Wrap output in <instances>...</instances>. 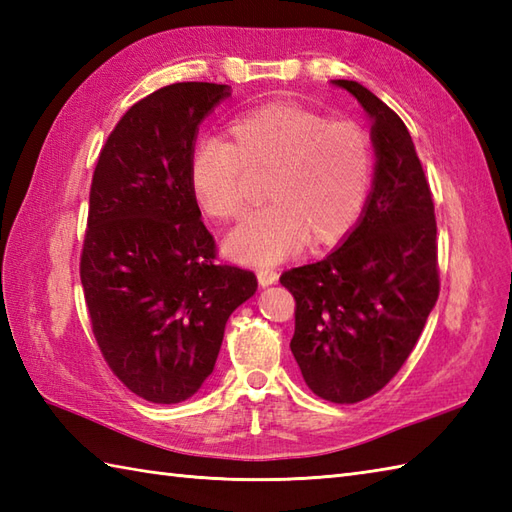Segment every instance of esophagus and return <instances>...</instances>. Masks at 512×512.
Wrapping results in <instances>:
<instances>
[{
    "mask_svg": "<svg viewBox=\"0 0 512 512\" xmlns=\"http://www.w3.org/2000/svg\"><path fill=\"white\" fill-rule=\"evenodd\" d=\"M277 279H279V273L273 268H259L257 270V281H259V286H262V288L273 286Z\"/></svg>",
    "mask_w": 512,
    "mask_h": 512,
    "instance_id": "esophagus-1",
    "label": "esophagus"
}]
</instances>
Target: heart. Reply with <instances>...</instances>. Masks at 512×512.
Masks as SVG:
<instances>
[{"mask_svg":"<svg viewBox=\"0 0 512 512\" xmlns=\"http://www.w3.org/2000/svg\"><path fill=\"white\" fill-rule=\"evenodd\" d=\"M222 138H202L189 158V187L213 220L246 211V171H270L264 209L224 237L226 255L273 266L308 242L343 237L361 215L372 184V140L352 121L312 107L270 101L235 114Z\"/></svg>","mask_w":512,"mask_h":512,"instance_id":"1","label":"heart"}]
</instances>
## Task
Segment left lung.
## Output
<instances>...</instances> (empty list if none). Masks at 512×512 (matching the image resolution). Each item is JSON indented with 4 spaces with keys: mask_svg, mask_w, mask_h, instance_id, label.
<instances>
[{
    "mask_svg": "<svg viewBox=\"0 0 512 512\" xmlns=\"http://www.w3.org/2000/svg\"><path fill=\"white\" fill-rule=\"evenodd\" d=\"M372 121L374 180L361 217L328 257L281 275L297 301L290 350L308 387L352 405L407 361L438 301L436 215L400 116L358 81L336 79Z\"/></svg>",
    "mask_w": 512,
    "mask_h": 512,
    "instance_id": "8db88e82",
    "label": "left lung"
}]
</instances>
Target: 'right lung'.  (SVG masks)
<instances>
[{"label": "right lung", "mask_w": 512, "mask_h": 512, "mask_svg": "<svg viewBox=\"0 0 512 512\" xmlns=\"http://www.w3.org/2000/svg\"><path fill=\"white\" fill-rule=\"evenodd\" d=\"M231 85L173 83L129 107L96 162L81 255L92 332L112 372L158 405L213 374L226 321L255 295L250 270L217 266L189 187L202 121Z\"/></svg>", "instance_id": "add662e5"}]
</instances>
